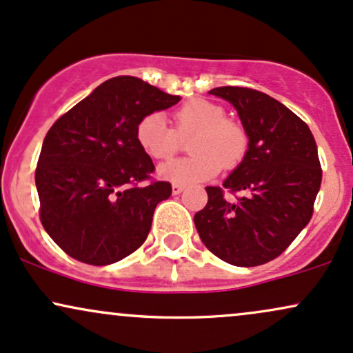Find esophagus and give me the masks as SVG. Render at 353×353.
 I'll list each match as a JSON object with an SVG mask.
<instances>
[{"instance_id": "obj_1", "label": "esophagus", "mask_w": 353, "mask_h": 353, "mask_svg": "<svg viewBox=\"0 0 353 353\" xmlns=\"http://www.w3.org/2000/svg\"><path fill=\"white\" fill-rule=\"evenodd\" d=\"M182 190H184V185H182V184H172V194H174V196L181 194Z\"/></svg>"}]
</instances>
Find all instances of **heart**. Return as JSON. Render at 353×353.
<instances>
[{"label": "heart", "mask_w": 353, "mask_h": 353, "mask_svg": "<svg viewBox=\"0 0 353 353\" xmlns=\"http://www.w3.org/2000/svg\"><path fill=\"white\" fill-rule=\"evenodd\" d=\"M224 108L208 99H192L172 114L174 128L161 112H149L136 125V139L152 159H169L182 139L194 136V156L172 159L159 168V176L174 184H196L216 177L222 168H234L247 152V134L241 124L224 117Z\"/></svg>", "instance_id": "1"}]
</instances>
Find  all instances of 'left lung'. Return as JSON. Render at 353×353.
<instances>
[{"label": "left lung", "mask_w": 353, "mask_h": 353, "mask_svg": "<svg viewBox=\"0 0 353 353\" xmlns=\"http://www.w3.org/2000/svg\"><path fill=\"white\" fill-rule=\"evenodd\" d=\"M209 94L237 109L249 148L222 188L209 185L208 204L194 216L204 245L228 264L274 261L309 224L322 182L317 144L289 108L265 92L224 86ZM242 192L236 203L223 190Z\"/></svg>", "instance_id": "1"}]
</instances>
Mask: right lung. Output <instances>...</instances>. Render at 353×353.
<instances>
[{"mask_svg":"<svg viewBox=\"0 0 353 353\" xmlns=\"http://www.w3.org/2000/svg\"><path fill=\"white\" fill-rule=\"evenodd\" d=\"M179 101L134 76H117L51 125L34 174L39 219L72 259L109 265L144 244L154 209L172 188L151 179L154 164L136 125Z\"/></svg>","mask_w":353,"mask_h":353,"instance_id":"obj_1","label":"right lung"}]
</instances>
